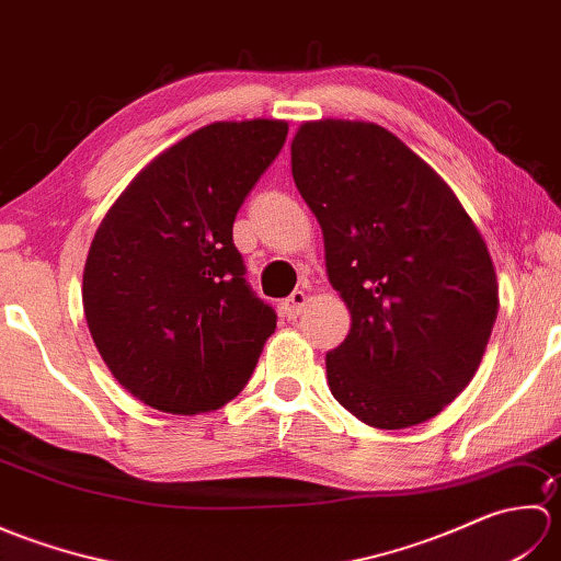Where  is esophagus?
I'll use <instances>...</instances> for the list:
<instances>
[{
	"instance_id": "obj_1",
	"label": "esophagus",
	"mask_w": 561,
	"mask_h": 561,
	"mask_svg": "<svg viewBox=\"0 0 561 561\" xmlns=\"http://www.w3.org/2000/svg\"><path fill=\"white\" fill-rule=\"evenodd\" d=\"M306 304H308V294L296 289V291L289 296V299H284V304H282V311H284V316L294 320V318H299V316L304 313Z\"/></svg>"
}]
</instances>
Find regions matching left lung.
Returning <instances> with one entry per match:
<instances>
[{
    "label": "left lung",
    "instance_id": "8db88e82",
    "mask_svg": "<svg viewBox=\"0 0 561 561\" xmlns=\"http://www.w3.org/2000/svg\"><path fill=\"white\" fill-rule=\"evenodd\" d=\"M291 175L352 316L350 335L325 354L332 396L376 428L432 420L468 388L496 320V272L478 226L444 178L376 123H304Z\"/></svg>",
    "mask_w": 561,
    "mask_h": 561
}]
</instances>
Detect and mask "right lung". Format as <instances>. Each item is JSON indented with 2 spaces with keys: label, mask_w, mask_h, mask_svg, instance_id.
Listing matches in <instances>:
<instances>
[{
  "label": "right lung",
  "mask_w": 561,
  "mask_h": 561,
  "mask_svg": "<svg viewBox=\"0 0 561 561\" xmlns=\"http://www.w3.org/2000/svg\"><path fill=\"white\" fill-rule=\"evenodd\" d=\"M287 133L265 117L199 127L153 157L99 224L83 316L117 383L153 410H219L277 328L243 279L233 219Z\"/></svg>",
  "instance_id": "right-lung-1"
}]
</instances>
